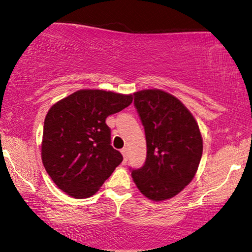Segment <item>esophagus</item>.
Here are the masks:
<instances>
[{
  "mask_svg": "<svg viewBox=\"0 0 252 252\" xmlns=\"http://www.w3.org/2000/svg\"><path fill=\"white\" fill-rule=\"evenodd\" d=\"M121 153H122L123 158H125V160L126 161L127 160V155H129V152H127V149L126 148H123L122 150H121Z\"/></svg>",
  "mask_w": 252,
  "mask_h": 252,
  "instance_id": "34e87169",
  "label": "esophagus"
}]
</instances>
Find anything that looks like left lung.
Returning a JSON list of instances; mask_svg holds the SVG:
<instances>
[{
	"label": "left lung",
	"instance_id": "8db88e82",
	"mask_svg": "<svg viewBox=\"0 0 252 252\" xmlns=\"http://www.w3.org/2000/svg\"><path fill=\"white\" fill-rule=\"evenodd\" d=\"M134 106L146 132L147 159L131 176L148 199H170L197 173L203 149L199 126L180 100L158 89L135 92Z\"/></svg>",
	"mask_w": 252,
	"mask_h": 252
}]
</instances>
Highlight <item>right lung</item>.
Instances as JSON below:
<instances>
[{
  "instance_id": "right-lung-1",
  "label": "right lung",
  "mask_w": 252,
  "mask_h": 252,
  "mask_svg": "<svg viewBox=\"0 0 252 252\" xmlns=\"http://www.w3.org/2000/svg\"><path fill=\"white\" fill-rule=\"evenodd\" d=\"M132 94L85 89L51 106L43 126L42 162L59 189L92 197L123 160L111 146L105 119L132 103Z\"/></svg>"
}]
</instances>
